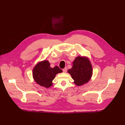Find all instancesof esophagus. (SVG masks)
<instances>
[{
	"label": "esophagus",
	"mask_w": 125,
	"mask_h": 125,
	"mask_svg": "<svg viewBox=\"0 0 125 125\" xmlns=\"http://www.w3.org/2000/svg\"><path fill=\"white\" fill-rule=\"evenodd\" d=\"M62 71H63V73H66V72L67 71V67H65V68L63 69H62Z\"/></svg>",
	"instance_id": "esophagus-1"
}]
</instances>
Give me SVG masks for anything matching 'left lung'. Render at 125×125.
Returning a JSON list of instances; mask_svg holds the SVG:
<instances>
[{
  "instance_id": "left-lung-1",
  "label": "left lung",
  "mask_w": 125,
  "mask_h": 125,
  "mask_svg": "<svg viewBox=\"0 0 125 125\" xmlns=\"http://www.w3.org/2000/svg\"><path fill=\"white\" fill-rule=\"evenodd\" d=\"M74 82L79 86L88 82L92 75V67L88 58L78 56L73 62V66L68 71Z\"/></svg>"
}]
</instances>
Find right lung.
I'll use <instances>...</instances> for the list:
<instances>
[{
	"mask_svg": "<svg viewBox=\"0 0 125 125\" xmlns=\"http://www.w3.org/2000/svg\"><path fill=\"white\" fill-rule=\"evenodd\" d=\"M62 70L58 66L53 68L50 67V63L47 60H44L38 63L33 70V76L35 81L39 85L50 88L52 85V81L56 74L62 73Z\"/></svg>",
	"mask_w": 125,
	"mask_h": 125,
	"instance_id": "obj_1",
	"label": "right lung"
}]
</instances>
